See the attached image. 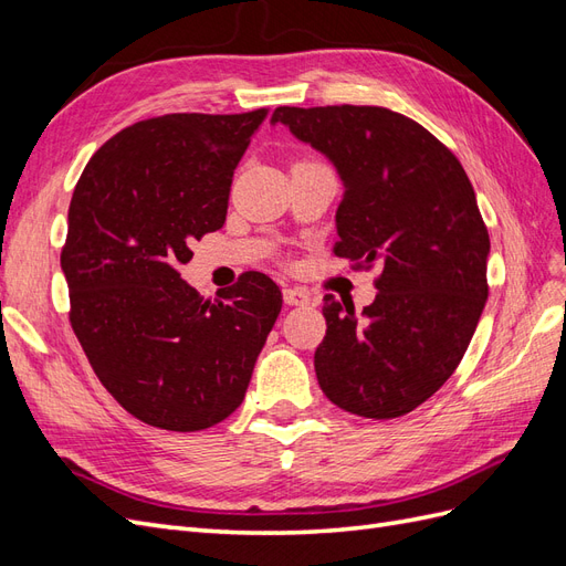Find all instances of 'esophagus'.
Segmentation results:
<instances>
[{
  "instance_id": "obj_1",
  "label": "esophagus",
  "mask_w": 566,
  "mask_h": 566,
  "mask_svg": "<svg viewBox=\"0 0 566 566\" xmlns=\"http://www.w3.org/2000/svg\"><path fill=\"white\" fill-rule=\"evenodd\" d=\"M283 300L290 306H306L310 304V293L302 287H283Z\"/></svg>"
}]
</instances>
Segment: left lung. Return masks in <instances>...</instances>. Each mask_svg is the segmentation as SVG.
Returning <instances> with one entry per match:
<instances>
[{"mask_svg": "<svg viewBox=\"0 0 566 566\" xmlns=\"http://www.w3.org/2000/svg\"><path fill=\"white\" fill-rule=\"evenodd\" d=\"M271 119L325 153L345 181L333 252L352 269L380 266L361 316L325 295L318 385L354 416H406L451 378L489 297L474 188L451 148L389 108L279 106Z\"/></svg>", "mask_w": 566, "mask_h": 566, "instance_id": "1", "label": "left lung"}]
</instances>
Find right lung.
Segmentation results:
<instances>
[{
	"instance_id": "obj_1",
	"label": "right lung",
	"mask_w": 566,
	"mask_h": 566,
	"mask_svg": "<svg viewBox=\"0 0 566 566\" xmlns=\"http://www.w3.org/2000/svg\"><path fill=\"white\" fill-rule=\"evenodd\" d=\"M269 108L172 113L117 132L84 167L61 269L71 325L127 413L198 432L243 403L281 312V290L245 271L205 300L181 281L191 243L224 227L233 169Z\"/></svg>"
}]
</instances>
